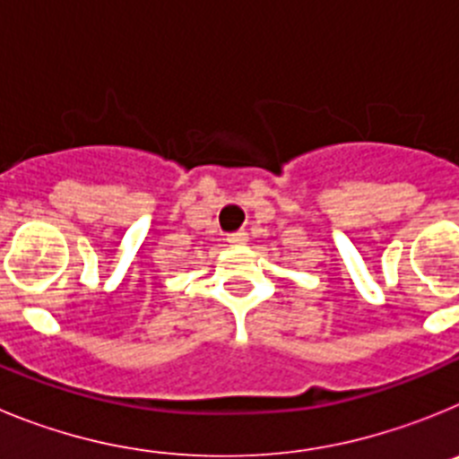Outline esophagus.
Listing matches in <instances>:
<instances>
[{
    "instance_id": "1",
    "label": "esophagus",
    "mask_w": 459,
    "mask_h": 459,
    "mask_svg": "<svg viewBox=\"0 0 459 459\" xmlns=\"http://www.w3.org/2000/svg\"><path fill=\"white\" fill-rule=\"evenodd\" d=\"M248 241V232H243V230H238V232H232L227 234V243H234V246H241V243Z\"/></svg>"
}]
</instances>
